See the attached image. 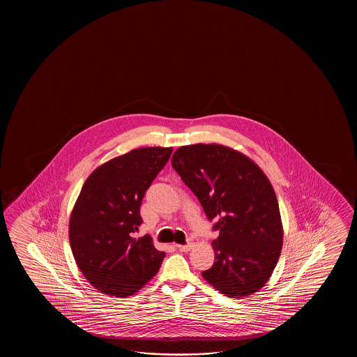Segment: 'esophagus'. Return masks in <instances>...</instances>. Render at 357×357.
<instances>
[{"instance_id":"1","label":"esophagus","mask_w":357,"mask_h":357,"mask_svg":"<svg viewBox=\"0 0 357 357\" xmlns=\"http://www.w3.org/2000/svg\"><path fill=\"white\" fill-rule=\"evenodd\" d=\"M176 248H177L178 250L182 251V252H188V251L191 250L192 245H191V243H188V245H176Z\"/></svg>"}]
</instances>
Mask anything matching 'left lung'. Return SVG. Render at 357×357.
<instances>
[{"instance_id":"1","label":"left lung","mask_w":357,"mask_h":357,"mask_svg":"<svg viewBox=\"0 0 357 357\" xmlns=\"http://www.w3.org/2000/svg\"><path fill=\"white\" fill-rule=\"evenodd\" d=\"M181 176L204 209L213 231L215 260L202 275L228 297L261 289L277 266L283 229L273 188L243 153L218 144L181 146L172 155Z\"/></svg>"}]
</instances>
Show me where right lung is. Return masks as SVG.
<instances>
[{
  "label": "right lung",
  "mask_w": 357,
  "mask_h": 357,
  "mask_svg": "<svg viewBox=\"0 0 357 357\" xmlns=\"http://www.w3.org/2000/svg\"><path fill=\"white\" fill-rule=\"evenodd\" d=\"M172 148H140L97 168L76 200L68 238L76 264L93 287L116 297L134 295L158 272L163 251L149 235L135 237L145 191Z\"/></svg>",
  "instance_id": "obj_1"
}]
</instances>
